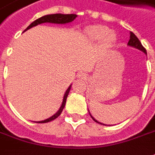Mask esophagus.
<instances>
[{"instance_id": "esophagus-1", "label": "esophagus", "mask_w": 155, "mask_h": 155, "mask_svg": "<svg viewBox=\"0 0 155 155\" xmlns=\"http://www.w3.org/2000/svg\"><path fill=\"white\" fill-rule=\"evenodd\" d=\"M79 78H80V79H82V80H85V79H86V74H81Z\"/></svg>"}]
</instances>
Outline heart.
<instances>
[{"mask_svg": "<svg viewBox=\"0 0 155 155\" xmlns=\"http://www.w3.org/2000/svg\"><path fill=\"white\" fill-rule=\"evenodd\" d=\"M88 33L95 40L104 41L105 44H110L115 40V35L113 32L109 31V29L102 25H93L88 29Z\"/></svg>", "mask_w": 155, "mask_h": 155, "instance_id": "b5f03b06", "label": "heart"}]
</instances>
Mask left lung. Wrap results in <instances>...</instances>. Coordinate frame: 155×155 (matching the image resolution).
Wrapping results in <instances>:
<instances>
[{
  "mask_svg": "<svg viewBox=\"0 0 155 155\" xmlns=\"http://www.w3.org/2000/svg\"><path fill=\"white\" fill-rule=\"evenodd\" d=\"M128 45L130 46V47H136V48H137V49H139L142 51H143L145 54H147V51H146V49L143 47V45H142V43L140 42V41L138 40V38L134 34L132 33V32H130V40H129V41H128ZM90 115H91V114H90ZM91 117L92 118V120H94L97 123H98V124H102V123H100L97 120H96L94 118L92 117L91 115ZM102 125H104V124H102ZM104 126H106V125H104Z\"/></svg>",
  "mask_w": 155,
  "mask_h": 155,
  "instance_id": "left-lung-1",
  "label": "left lung"
}]
</instances>
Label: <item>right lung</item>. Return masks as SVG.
I'll list each match as a JSON object with an SVG mask.
<instances>
[{"label": "right lung", "instance_id": "1", "mask_svg": "<svg viewBox=\"0 0 155 155\" xmlns=\"http://www.w3.org/2000/svg\"><path fill=\"white\" fill-rule=\"evenodd\" d=\"M77 17L76 14H61V13H57V14H50V15H46L43 16L41 18H38V19L35 20L32 24L27 27V29H25V31H26L27 29L32 28L34 26H36L38 25H41V24H43V23H51V24H67V23H70L72 22L75 18ZM24 31V32H25ZM70 87L71 86H69V88L67 89V91L65 92L64 97V100H63V103H62V105L60 107L59 110L57 112V113L52 115L51 117L48 118L45 120H42V121H38V123H47V122L51 121L53 120H55L56 118H58L60 115V114L62 113L63 109H64V106H65V104H66V100H67V97L69 95V92L70 91Z\"/></svg>", "mask_w": 155, "mask_h": 155}]
</instances>
